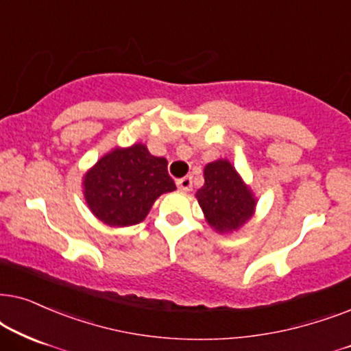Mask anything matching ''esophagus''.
Segmentation results:
<instances>
[{
  "mask_svg": "<svg viewBox=\"0 0 351 351\" xmlns=\"http://www.w3.org/2000/svg\"><path fill=\"white\" fill-rule=\"evenodd\" d=\"M176 186H178V189L183 191V193H188V191L193 188V180H191V176H184V178L176 181Z\"/></svg>",
  "mask_w": 351,
  "mask_h": 351,
  "instance_id": "obj_1",
  "label": "esophagus"
}]
</instances>
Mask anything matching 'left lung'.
Wrapping results in <instances>:
<instances>
[{
	"label": "left lung",
	"mask_w": 351,
	"mask_h": 351,
	"mask_svg": "<svg viewBox=\"0 0 351 351\" xmlns=\"http://www.w3.org/2000/svg\"><path fill=\"white\" fill-rule=\"evenodd\" d=\"M204 178L205 183L195 197L210 226L218 232L239 230L254 215L256 202L250 189L228 160L208 163Z\"/></svg>",
	"instance_id": "1"
}]
</instances>
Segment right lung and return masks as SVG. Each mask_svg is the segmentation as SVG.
I'll return each instance as SVG.
<instances>
[{
  "instance_id": "right-lung-1",
  "label": "right lung",
  "mask_w": 351,
  "mask_h": 351,
  "mask_svg": "<svg viewBox=\"0 0 351 351\" xmlns=\"http://www.w3.org/2000/svg\"><path fill=\"white\" fill-rule=\"evenodd\" d=\"M167 160L143 144L114 149L85 175V197L91 212L109 226L143 221L156 199L176 189Z\"/></svg>"
}]
</instances>
